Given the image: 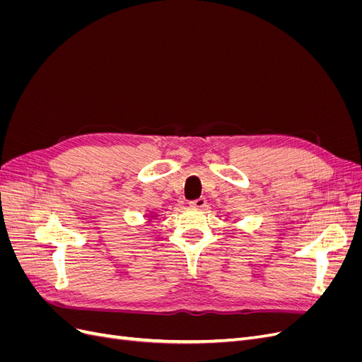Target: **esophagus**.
I'll use <instances>...</instances> for the list:
<instances>
[{"label":"esophagus","mask_w":362,"mask_h":362,"mask_svg":"<svg viewBox=\"0 0 362 362\" xmlns=\"http://www.w3.org/2000/svg\"><path fill=\"white\" fill-rule=\"evenodd\" d=\"M190 205L193 208H198V210H202V208L206 206V199L205 198H199V199H194L190 202Z\"/></svg>","instance_id":"1"}]
</instances>
